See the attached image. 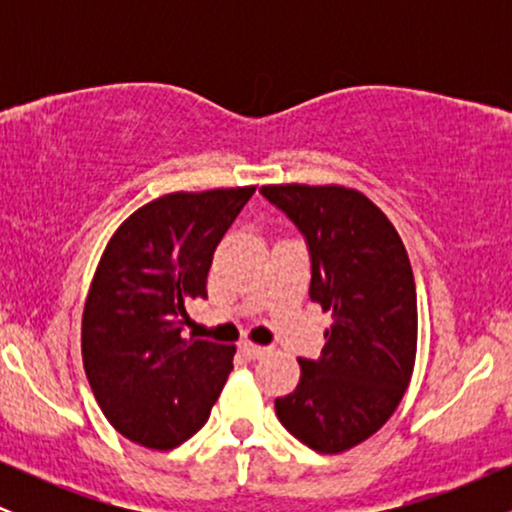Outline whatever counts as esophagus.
<instances>
[{"label":"esophagus","mask_w":512,"mask_h":512,"mask_svg":"<svg viewBox=\"0 0 512 512\" xmlns=\"http://www.w3.org/2000/svg\"><path fill=\"white\" fill-rule=\"evenodd\" d=\"M240 351H243V354L248 358H260V356L267 354V346L252 344V342H248V339H245V342H240Z\"/></svg>","instance_id":"34e87169"}]
</instances>
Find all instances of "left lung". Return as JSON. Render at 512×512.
<instances>
[{
    "instance_id": "1",
    "label": "left lung",
    "mask_w": 512,
    "mask_h": 512,
    "mask_svg": "<svg viewBox=\"0 0 512 512\" xmlns=\"http://www.w3.org/2000/svg\"><path fill=\"white\" fill-rule=\"evenodd\" d=\"M305 238L310 301L332 313L317 361L274 402L291 436L334 455L373 436L402 402L416 358V286L402 238L366 195L339 185H264Z\"/></svg>"
}]
</instances>
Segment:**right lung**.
<instances>
[{"instance_id": "right-lung-1", "label": "right lung", "mask_w": 512, "mask_h": 512, "mask_svg": "<svg viewBox=\"0 0 512 512\" xmlns=\"http://www.w3.org/2000/svg\"><path fill=\"white\" fill-rule=\"evenodd\" d=\"M255 187L173 192L134 211L105 248L81 322L86 378L103 414L144 448L170 450L207 424L236 346L182 339L207 298L216 245Z\"/></svg>"}]
</instances>
